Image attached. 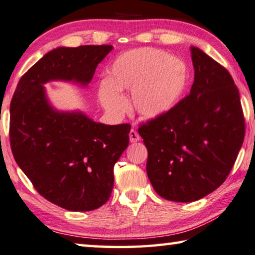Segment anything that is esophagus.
Instances as JSON below:
<instances>
[{
  "label": "esophagus",
  "instance_id": "obj_1",
  "mask_svg": "<svg viewBox=\"0 0 255 255\" xmlns=\"http://www.w3.org/2000/svg\"><path fill=\"white\" fill-rule=\"evenodd\" d=\"M129 139H130L131 143H136L140 139V136L138 135V132H137L135 129H131V130L129 131Z\"/></svg>",
  "mask_w": 255,
  "mask_h": 255
}]
</instances>
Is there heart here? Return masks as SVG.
I'll list each match as a JSON object with an SVG mask.
<instances>
[{
    "label": "heart",
    "instance_id": "b5f03b06",
    "mask_svg": "<svg viewBox=\"0 0 255 255\" xmlns=\"http://www.w3.org/2000/svg\"><path fill=\"white\" fill-rule=\"evenodd\" d=\"M188 69L183 60L154 47H139L121 53L109 69V79L99 85L98 98L104 110L121 116L127 101L121 94L130 91V106L147 119L170 112L183 98Z\"/></svg>",
    "mask_w": 255,
    "mask_h": 255
}]
</instances>
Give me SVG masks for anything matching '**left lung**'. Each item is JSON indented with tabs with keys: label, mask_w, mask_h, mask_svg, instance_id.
I'll list each match as a JSON object with an SVG mask.
<instances>
[{
	"label": "left lung",
	"mask_w": 255,
	"mask_h": 255,
	"mask_svg": "<svg viewBox=\"0 0 255 255\" xmlns=\"http://www.w3.org/2000/svg\"><path fill=\"white\" fill-rule=\"evenodd\" d=\"M194 83L170 112L138 129L147 148L154 191L173 202H194L224 183L245 134L240 92L229 72L191 46Z\"/></svg>",
	"instance_id": "8db88e82"
}]
</instances>
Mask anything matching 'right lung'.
<instances>
[{"label": "right lung", "mask_w": 255, "mask_h": 255, "mask_svg": "<svg viewBox=\"0 0 255 255\" xmlns=\"http://www.w3.org/2000/svg\"><path fill=\"white\" fill-rule=\"evenodd\" d=\"M111 45L60 46L21 78L10 104V144L19 168L47 201L69 211H92L107 203L113 167L129 143L130 125H104L80 110L53 107L45 84L87 87Z\"/></svg>", "instance_id": "obj_1"}]
</instances>
